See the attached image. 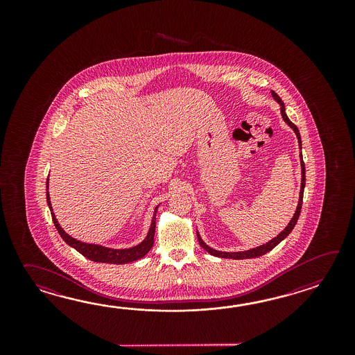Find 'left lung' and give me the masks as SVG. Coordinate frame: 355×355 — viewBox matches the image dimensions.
<instances>
[{
    "label": "left lung",
    "mask_w": 355,
    "mask_h": 355,
    "mask_svg": "<svg viewBox=\"0 0 355 355\" xmlns=\"http://www.w3.org/2000/svg\"><path fill=\"white\" fill-rule=\"evenodd\" d=\"M272 95L274 100H275V101H277V103L280 105V113H282L283 119H284V121L287 123L288 125H289L291 128L295 130V136L298 138V146H300V150H302V141L300 130H298V128L295 127V124H293L292 121H289V118H288L287 114H286V106H284V103H283V101H282V98L278 96V94H275L274 91H272ZM300 161H301L302 180L301 190H300V199H298V204H297V209H295V213L293 214L292 219H291V222L288 223V226L286 227V228H284V230H283V231H282L277 237H274V239L270 240V241L266 242L264 245H260V246H257V248H254V249L245 250V251H237V252H226V251H218V250H214L209 248V246H208V245L202 240V237H200L199 232L196 231L198 241L200 243V246H202V248H203L208 254L213 255V257H225V259H234V260H242V259H252V257H263V255H265L266 252H269L270 250L274 249L278 243L283 241V240L287 237L288 234L292 232V230L295 228V223H297L298 217H300V213H301L302 202H303V190H304V185H306V167H304V162H303V157H302V152L300 153Z\"/></svg>",
    "instance_id": "left-lung-1"
}]
</instances>
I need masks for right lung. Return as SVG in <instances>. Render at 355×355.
Here are the masks:
<instances>
[{
  "label": "right lung",
  "instance_id": "1",
  "mask_svg": "<svg viewBox=\"0 0 355 355\" xmlns=\"http://www.w3.org/2000/svg\"><path fill=\"white\" fill-rule=\"evenodd\" d=\"M48 182H49V178L46 180V203H48V207L51 209L54 226L57 228L58 234H60V237L64 240V242L69 245L71 248L77 250L80 254H83L86 259L96 261V263H106V264H127V263L136 261L138 259H142L152 249L155 230H156V213H157L159 205L155 208L151 227H150L148 234L146 236L144 241L138 243L137 246L129 248V249H110V248H105V246H101V245L78 241V240H76V239L71 237L69 234L64 232V230L60 227L58 220L54 216L53 208H52V204H51V196H49V191H48V187H49Z\"/></svg>",
  "mask_w": 355,
  "mask_h": 355
}]
</instances>
